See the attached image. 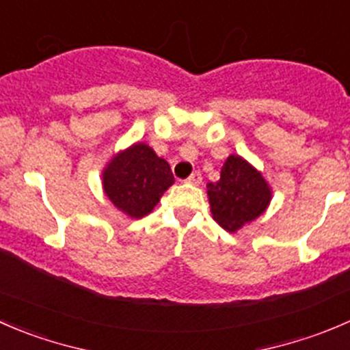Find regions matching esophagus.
<instances>
[{
    "label": "esophagus",
    "instance_id": "obj_1",
    "mask_svg": "<svg viewBox=\"0 0 350 350\" xmlns=\"http://www.w3.org/2000/svg\"><path fill=\"white\" fill-rule=\"evenodd\" d=\"M187 183H192V185H200V183H202V175H200L199 172H193V174L187 178Z\"/></svg>",
    "mask_w": 350,
    "mask_h": 350
}]
</instances>
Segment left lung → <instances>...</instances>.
Segmentation results:
<instances>
[{
    "label": "left lung",
    "mask_w": 350,
    "mask_h": 350,
    "mask_svg": "<svg viewBox=\"0 0 350 350\" xmlns=\"http://www.w3.org/2000/svg\"><path fill=\"white\" fill-rule=\"evenodd\" d=\"M214 221L230 233L265 213L272 199L267 180L238 154L226 158L217 182L207 183Z\"/></svg>",
    "instance_id": "8db88e82"
}]
</instances>
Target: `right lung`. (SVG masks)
Here are the masks:
<instances>
[{"mask_svg":"<svg viewBox=\"0 0 350 350\" xmlns=\"http://www.w3.org/2000/svg\"><path fill=\"white\" fill-rule=\"evenodd\" d=\"M103 192L129 217H144L175 182L170 165L144 143L117 153L103 168Z\"/></svg>","mask_w":350,"mask_h":350,"instance_id":"add662e5","label":"right lung"}]
</instances>
